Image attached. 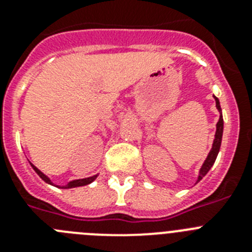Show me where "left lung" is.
Segmentation results:
<instances>
[{
	"mask_svg": "<svg viewBox=\"0 0 252 252\" xmlns=\"http://www.w3.org/2000/svg\"><path fill=\"white\" fill-rule=\"evenodd\" d=\"M215 97V95H213ZM216 101V107H217L218 112H220V120H218L217 125H216V135L215 140H213L212 149L207 155L206 160H204L203 165L199 169V174H198L197 183L199 180H202V178L207 174L209 171V169L212 168V165L215 164L216 159H217V155L220 153V148H221V142H222V135H223V117H222V110H221V104H220V101H218L217 97H215Z\"/></svg>",
	"mask_w": 252,
	"mask_h": 252,
	"instance_id": "1",
	"label": "left lung"
}]
</instances>
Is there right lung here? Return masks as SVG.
Returning <instances> with one entry per match:
<instances>
[{"label": "right lung", "mask_w": 252, "mask_h": 252, "mask_svg": "<svg viewBox=\"0 0 252 252\" xmlns=\"http://www.w3.org/2000/svg\"><path fill=\"white\" fill-rule=\"evenodd\" d=\"M30 164H31V162H30ZM31 166H32V169H34V170L36 171V174L39 175V177L41 178V179H43L44 182H45V183H48V184H51V186H54V184H53V182H51V180H50V178H49V177H46V175L44 174L43 171H41V170H39V169H37L36 166L34 165V164H31ZM97 177H98V174L93 175V177L83 178V179H75V180H70V182H69V183H66L65 186H63V187H59V188H63V189H70V188H77V187H83V186H87V184H91V183H92V182H94V180L97 179Z\"/></svg>", "instance_id": "1"}]
</instances>
